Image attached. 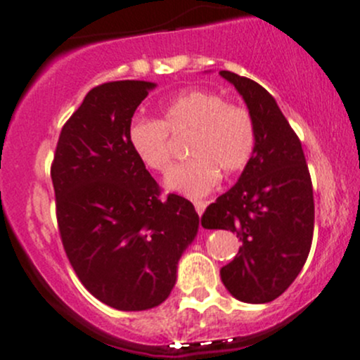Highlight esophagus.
<instances>
[{"instance_id":"34e87169","label":"esophagus","mask_w":360,"mask_h":360,"mask_svg":"<svg viewBox=\"0 0 360 360\" xmlns=\"http://www.w3.org/2000/svg\"><path fill=\"white\" fill-rule=\"evenodd\" d=\"M205 207H207L205 202H195V210L198 215H202L203 212H205Z\"/></svg>"}]
</instances>
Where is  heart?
Returning a JSON list of instances; mask_svg holds the SVG:
<instances>
[{
	"label": "heart",
	"mask_w": 360,
	"mask_h": 360,
	"mask_svg": "<svg viewBox=\"0 0 360 360\" xmlns=\"http://www.w3.org/2000/svg\"><path fill=\"white\" fill-rule=\"evenodd\" d=\"M169 132H190L186 162L165 177V186L190 198L205 196L217 186L219 176H234L252 160L257 145L253 117L222 94L191 89L177 94L160 110V120L139 119L129 127V145L143 165L165 172L172 162Z\"/></svg>",
	"instance_id": "obj_1"
}]
</instances>
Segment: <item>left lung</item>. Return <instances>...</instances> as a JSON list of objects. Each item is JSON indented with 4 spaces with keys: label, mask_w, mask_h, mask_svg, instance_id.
Wrapping results in <instances>:
<instances>
[{
    "label": "left lung",
    "mask_w": 360,
    "mask_h": 360,
    "mask_svg": "<svg viewBox=\"0 0 360 360\" xmlns=\"http://www.w3.org/2000/svg\"><path fill=\"white\" fill-rule=\"evenodd\" d=\"M252 113L257 145L238 183L207 207L202 226L240 238L238 255L221 269L234 298L266 304L285 293L307 260L314 234V193L302 143L278 103L255 81L229 70Z\"/></svg>",
    "instance_id": "left-lung-1"
}]
</instances>
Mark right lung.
<instances>
[{
  "mask_svg": "<svg viewBox=\"0 0 360 360\" xmlns=\"http://www.w3.org/2000/svg\"><path fill=\"white\" fill-rule=\"evenodd\" d=\"M148 81L96 86L65 122L51 165L56 219L75 274L117 310H148L169 297L177 264L198 233L186 198L160 188L129 145Z\"/></svg>",
  "mask_w": 360,
  "mask_h": 360,
  "instance_id": "1",
  "label": "right lung"
}]
</instances>
